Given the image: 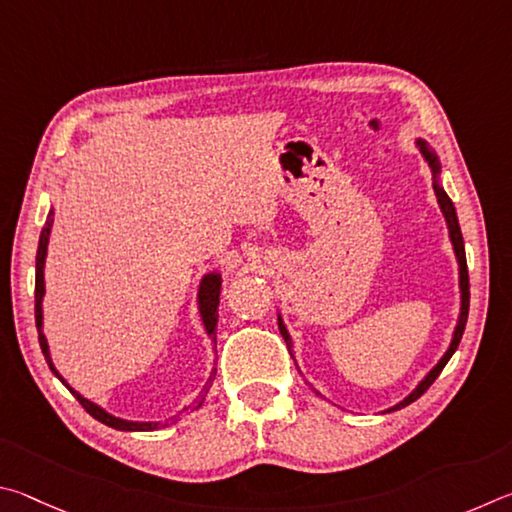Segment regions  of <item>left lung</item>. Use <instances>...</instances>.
<instances>
[{"mask_svg": "<svg viewBox=\"0 0 512 512\" xmlns=\"http://www.w3.org/2000/svg\"><path fill=\"white\" fill-rule=\"evenodd\" d=\"M416 146L420 150V155H423V159L429 164V168H432V175H434V193H436V200H438V206H441V211L445 215V222H447V229H450V240H452V247H454V256H456V263H459V290H461V312H459V321H456V328H454V335H452V342H450V348H447L445 355L438 360V364L434 366L432 371H429L423 380L418 382V387L409 393V396L405 400H400L398 405L389 407L387 411H398L402 407L411 405V402L418 400L423 393L432 387L434 380L441 375V371L445 369V364L450 362V357L454 355L456 348H459V342L463 337V330H465V321H468V310H470V279H468V263H465V247H463V236H461V227H459V218H456V209L450 197H447V193L443 191L441 186V179H438V175H441V161H438L436 152L429 148V143L425 139H416ZM279 330L281 335L285 339V344H288V351L292 355L294 360V353H292V337L288 333V328H285L283 324V317L279 315ZM294 364H297V360H294ZM299 369V364H297ZM301 373V371H299ZM317 396H321L319 391H315ZM384 411V414H387Z\"/></svg>", "mask_w": 512, "mask_h": 512, "instance_id": "obj_1", "label": "left lung"}]
</instances>
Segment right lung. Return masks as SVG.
Returning a JSON list of instances; mask_svg holds the SVG:
<instances>
[{
  "label": "right lung",
  "instance_id": "obj_1",
  "mask_svg": "<svg viewBox=\"0 0 512 512\" xmlns=\"http://www.w3.org/2000/svg\"><path fill=\"white\" fill-rule=\"evenodd\" d=\"M51 224H53V211H49L47 215V222H44L42 227V233H40V242H38V256H35V324H38V339H40V348L44 353V360H47L49 369L53 371V375L65 384V387L74 393V398L80 402V405L85 407V411L89 416H94L96 420H101L103 425L107 427H114V429H121V432H152V429L157 427H164V425H170V423H177L179 414H186V411H193L202 405L204 396L200 398V402H197L195 407H184L182 411H179L177 416L168 418L166 423H143V420H125V418H116L112 416L110 411H105L103 407H98L96 402L87 400L80 396V393L76 389H71L67 380L62 378V375L56 371V366H53V360H51V353H49V344H47V337H44L42 333V299H44V261H47V247H49V236H51ZM220 288H222V274L220 272H209L202 276L200 281V288H197V310H200V317H202V324H204V330L206 335L211 337V342H215V326H218V306H220ZM215 378V371H211L209 375V382H206V387L202 393L209 391L211 382Z\"/></svg>",
  "mask_w": 512,
  "mask_h": 512
}]
</instances>
